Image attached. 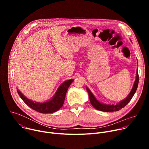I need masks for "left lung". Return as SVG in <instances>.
Masks as SVG:
<instances>
[{"label":"left lung","instance_id":"left-lung-1","mask_svg":"<svg viewBox=\"0 0 149 149\" xmlns=\"http://www.w3.org/2000/svg\"><path fill=\"white\" fill-rule=\"evenodd\" d=\"M139 80V74H138V70H137L136 79H135L133 88H132L130 93L127 96V97L121 100L119 102H118L117 104H104L102 102H100L96 98V97L92 93L91 90L87 87H86L87 91L89 95V98H90V102L95 109H97V110H99V111H104V112H111V111H118L120 109H121L122 108L124 107L125 106L130 102V101L133 98V95H134V94L137 90V87H138Z\"/></svg>","mask_w":149,"mask_h":149}]
</instances>
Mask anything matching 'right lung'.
Masks as SVG:
<instances>
[{"label":"right lung","instance_id":"add662e5","mask_svg":"<svg viewBox=\"0 0 149 149\" xmlns=\"http://www.w3.org/2000/svg\"><path fill=\"white\" fill-rule=\"evenodd\" d=\"M74 81V79H71L62 82L52 97L42 102H36L29 99L17 88V92L24 102L33 110L40 113H52L57 111L62 107L67 90Z\"/></svg>","mask_w":149,"mask_h":149}]
</instances>
